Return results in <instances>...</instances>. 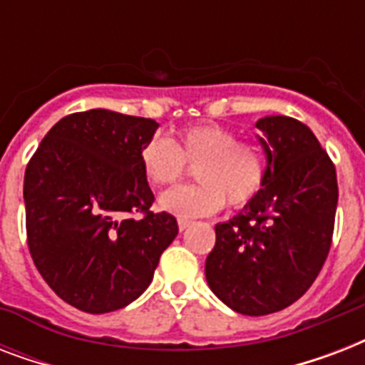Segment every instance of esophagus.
Listing matches in <instances>:
<instances>
[{
    "label": "esophagus",
    "instance_id": "esophagus-1",
    "mask_svg": "<svg viewBox=\"0 0 365 365\" xmlns=\"http://www.w3.org/2000/svg\"><path fill=\"white\" fill-rule=\"evenodd\" d=\"M189 225H191V222H189V220H185V217H178V227H180V231H185Z\"/></svg>",
    "mask_w": 365,
    "mask_h": 365
}]
</instances>
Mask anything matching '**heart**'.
Returning <instances> with one entry per match:
<instances>
[{
  "instance_id": "b5f03b06",
  "label": "heart",
  "mask_w": 365,
  "mask_h": 365,
  "mask_svg": "<svg viewBox=\"0 0 365 365\" xmlns=\"http://www.w3.org/2000/svg\"><path fill=\"white\" fill-rule=\"evenodd\" d=\"M187 165L199 183L170 189L159 200L163 210L182 217L210 216L225 202L233 210L248 206L267 174L263 149L222 125L187 126L170 140L155 136L140 151L143 176L155 187L180 182Z\"/></svg>"
}]
</instances>
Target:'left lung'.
<instances>
[{
	"instance_id": "8db88e82",
	"label": "left lung",
	"mask_w": 365,
	"mask_h": 365,
	"mask_svg": "<svg viewBox=\"0 0 365 365\" xmlns=\"http://www.w3.org/2000/svg\"><path fill=\"white\" fill-rule=\"evenodd\" d=\"M267 155L259 195L239 216L216 225L206 282L233 311L278 312L317 280L329 254L337 174L311 128L292 117L257 121Z\"/></svg>"
}]
</instances>
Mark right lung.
<instances>
[{"instance_id": "1", "label": "right lung", "mask_w": 365, "mask_h": 365, "mask_svg": "<svg viewBox=\"0 0 365 365\" xmlns=\"http://www.w3.org/2000/svg\"><path fill=\"white\" fill-rule=\"evenodd\" d=\"M157 123L110 110L60 119L24 174L26 237L54 294L83 312L104 314L140 297L178 222L151 212L155 195L140 151Z\"/></svg>"}]
</instances>
